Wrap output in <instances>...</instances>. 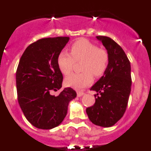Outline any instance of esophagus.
Listing matches in <instances>:
<instances>
[{"instance_id":"34e87169","label":"esophagus","mask_w":151,"mask_h":151,"mask_svg":"<svg viewBox=\"0 0 151 151\" xmlns=\"http://www.w3.org/2000/svg\"><path fill=\"white\" fill-rule=\"evenodd\" d=\"M84 94H85V93H84L83 91H77V96H78V97H82Z\"/></svg>"}]
</instances>
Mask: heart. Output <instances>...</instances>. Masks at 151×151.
Listing matches in <instances>:
<instances>
[{
  "label": "heart",
  "instance_id": "b5f03b06",
  "mask_svg": "<svg viewBox=\"0 0 151 151\" xmlns=\"http://www.w3.org/2000/svg\"><path fill=\"white\" fill-rule=\"evenodd\" d=\"M71 54L61 51L57 56V66L63 74L69 75L73 70L75 62H81V73H74L65 79L69 87L81 89L93 82V76L101 77L104 74L109 65L110 57L107 50L99 48L95 44L85 39L76 41L71 46Z\"/></svg>",
  "mask_w": 151,
  "mask_h": 151
}]
</instances>
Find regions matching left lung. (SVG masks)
<instances>
[{"instance_id":"left-lung-1","label":"left lung","mask_w":151,"mask_h":151,"mask_svg":"<svg viewBox=\"0 0 151 151\" xmlns=\"http://www.w3.org/2000/svg\"><path fill=\"white\" fill-rule=\"evenodd\" d=\"M107 50L110 61L106 72L91 88L97 94L93 106L86 109L92 123L111 127L125 113L132 87L131 65L116 42L106 36H97Z\"/></svg>"}]
</instances>
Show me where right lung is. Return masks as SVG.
Here are the masks:
<instances>
[{"label":"right lung","instance_id":"obj_1","mask_svg":"<svg viewBox=\"0 0 151 151\" xmlns=\"http://www.w3.org/2000/svg\"><path fill=\"white\" fill-rule=\"evenodd\" d=\"M69 40V37L38 40L27 47L19 63L16 73L19 104L27 120L38 129L58 126L66 117L69 101L76 97L71 88L57 96L50 94L62 87L63 77L57 60Z\"/></svg>","mask_w":151,"mask_h":151}]
</instances>
